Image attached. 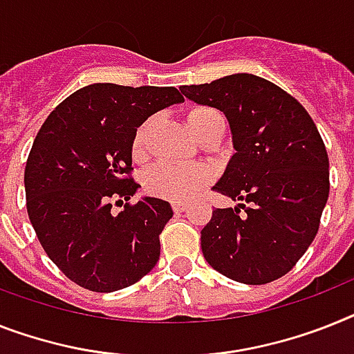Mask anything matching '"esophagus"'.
<instances>
[{
	"label": "esophagus",
	"mask_w": 354,
	"mask_h": 354,
	"mask_svg": "<svg viewBox=\"0 0 354 354\" xmlns=\"http://www.w3.org/2000/svg\"><path fill=\"white\" fill-rule=\"evenodd\" d=\"M172 210L174 212H183V210H187V203H183V201H172Z\"/></svg>",
	"instance_id": "34e87169"
}]
</instances>
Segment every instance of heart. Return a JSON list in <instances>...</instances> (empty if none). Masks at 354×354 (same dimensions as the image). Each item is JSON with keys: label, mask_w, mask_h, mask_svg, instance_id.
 Masks as SVG:
<instances>
[{"label": "heart", "mask_w": 354, "mask_h": 354, "mask_svg": "<svg viewBox=\"0 0 354 354\" xmlns=\"http://www.w3.org/2000/svg\"><path fill=\"white\" fill-rule=\"evenodd\" d=\"M212 115H218V111L212 108H194L189 113V126L192 133H196L201 122L207 120ZM145 133H147V124L138 127V131L133 140V153L140 154L144 151ZM210 182V171L205 165L191 163V165H178V163L160 162L145 172L144 187L149 194L156 198L172 201L189 200L198 191H201L207 183Z\"/></svg>", "instance_id": "b5f03b06"}]
</instances>
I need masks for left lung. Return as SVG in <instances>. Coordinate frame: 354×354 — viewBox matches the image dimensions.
I'll use <instances>...</instances> for the list:
<instances>
[{
    "instance_id": "left-lung-1",
    "label": "left lung",
    "mask_w": 354,
    "mask_h": 354,
    "mask_svg": "<svg viewBox=\"0 0 354 354\" xmlns=\"http://www.w3.org/2000/svg\"><path fill=\"white\" fill-rule=\"evenodd\" d=\"M180 90L225 113L236 149L214 189L239 203L214 210L201 230L205 261L243 284L283 277L317 236L329 196L319 129L292 95L252 73Z\"/></svg>"
}]
</instances>
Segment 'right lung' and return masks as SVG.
<instances>
[{
	"mask_svg": "<svg viewBox=\"0 0 354 354\" xmlns=\"http://www.w3.org/2000/svg\"><path fill=\"white\" fill-rule=\"evenodd\" d=\"M183 102L176 88L84 86L53 109L35 136L25 167L26 210L46 255L70 281L109 293L140 281L160 259L167 201L131 200L127 176L136 129L151 115Z\"/></svg>",
	"mask_w": 354,
	"mask_h": 354,
	"instance_id": "obj_1",
	"label": "right lung"
}]
</instances>
